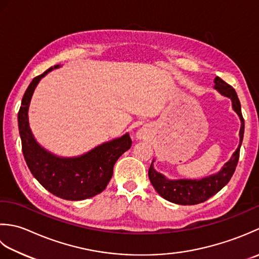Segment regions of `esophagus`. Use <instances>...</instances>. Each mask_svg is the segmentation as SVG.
<instances>
[{"label":"esophagus","instance_id":"esophagus-1","mask_svg":"<svg viewBox=\"0 0 259 259\" xmlns=\"http://www.w3.org/2000/svg\"><path fill=\"white\" fill-rule=\"evenodd\" d=\"M143 136H144V133L142 131H140L139 132V137H140V139H142V137H143Z\"/></svg>","mask_w":259,"mask_h":259}]
</instances>
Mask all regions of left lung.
Returning <instances> with one entry per match:
<instances>
[{
    "label": "left lung",
    "mask_w": 259,
    "mask_h": 259,
    "mask_svg": "<svg viewBox=\"0 0 259 259\" xmlns=\"http://www.w3.org/2000/svg\"><path fill=\"white\" fill-rule=\"evenodd\" d=\"M214 88L223 94L224 96L229 97L233 102V108L235 112L239 115L241 120V128L239 132L240 135V144L238 149L234 153L229 162H227L224 165L223 170L219 173L213 174V176L207 177L201 180H177L171 181L167 180L162 174L157 173L153 165L151 164L149 168V179L152 183L153 188L156 190V192L165 200L173 203L178 204H198L204 202L210 197L214 196L223 189L227 183L230 181L231 177L236 170V166L238 164L239 153H240V145L244 137L245 131V120L241 114V106L240 102L237 96L235 89L228 85L226 81L219 77L214 79Z\"/></svg>",
    "instance_id": "obj_1"
}]
</instances>
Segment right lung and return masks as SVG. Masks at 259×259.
Here are the masks:
<instances>
[{"instance_id":"right-lung-1","label":"right lung","mask_w":259,"mask_h":259,"mask_svg":"<svg viewBox=\"0 0 259 259\" xmlns=\"http://www.w3.org/2000/svg\"><path fill=\"white\" fill-rule=\"evenodd\" d=\"M50 70L52 67L33 78L19 109L18 124L24 160L32 176L55 196L72 201L92 198L106 189L113 176L114 164L132 146V140L128 134H125L73 159L57 157L40 147L31 134L28 108L40 79Z\"/></svg>"}]
</instances>
